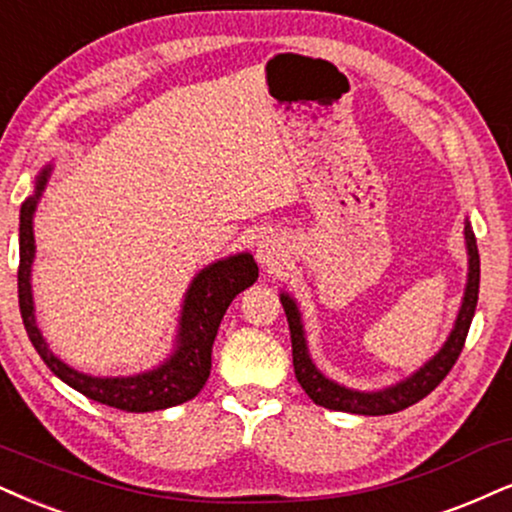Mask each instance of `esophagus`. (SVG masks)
<instances>
[{"label":"esophagus","instance_id":"esophagus-1","mask_svg":"<svg viewBox=\"0 0 512 512\" xmlns=\"http://www.w3.org/2000/svg\"><path fill=\"white\" fill-rule=\"evenodd\" d=\"M287 256V246L285 239H280L277 235H263L261 242L256 244V258L261 266L266 268H275L285 261Z\"/></svg>","mask_w":512,"mask_h":512}]
</instances>
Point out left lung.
Masks as SVG:
<instances>
[{
    "label": "left lung",
    "mask_w": 512,
    "mask_h": 512,
    "mask_svg": "<svg viewBox=\"0 0 512 512\" xmlns=\"http://www.w3.org/2000/svg\"><path fill=\"white\" fill-rule=\"evenodd\" d=\"M465 249H468V282H465L463 301H460L456 323L453 330L441 349L427 361L422 368H418L406 380L389 384L384 389L363 391L351 389L344 384L330 380L323 375V370L313 363L311 351H308L304 320H301L299 304L292 294L280 292L282 308L287 313L289 332H292V358H294V375L299 380L301 389L311 396L313 403L330 410H342V413H356V415H389L399 413V410L413 406L420 399H425L437 384L449 375L453 363L458 361L460 351H463L465 337H468L472 315L477 308V294H479V251L475 232L468 220H465Z\"/></svg>",
    "instance_id": "obj_1"
}]
</instances>
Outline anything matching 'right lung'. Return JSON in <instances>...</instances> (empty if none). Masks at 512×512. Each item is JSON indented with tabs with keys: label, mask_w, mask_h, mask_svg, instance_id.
I'll use <instances>...</instances> for the list:
<instances>
[{
	"label": "right lung",
	"mask_w": 512,
	"mask_h": 512,
	"mask_svg": "<svg viewBox=\"0 0 512 512\" xmlns=\"http://www.w3.org/2000/svg\"><path fill=\"white\" fill-rule=\"evenodd\" d=\"M52 170L54 163H47L37 173L35 192L21 204V227H18V249H21L18 306H21L25 332H28L35 351L59 380L104 406L128 410V413H149V410L180 406V403L194 399L211 375V349L227 306L239 292L256 282L258 266L254 256L242 251V254L208 263L194 275L185 292V301H182L173 351L156 368L128 377H94L75 370L63 363L59 356H54V351L44 342L35 320L33 285H30L35 261L33 218Z\"/></svg>",
	"instance_id": "right-lung-1"
}]
</instances>
